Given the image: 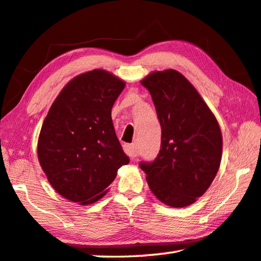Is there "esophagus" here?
<instances>
[{
    "instance_id": "obj_1",
    "label": "esophagus",
    "mask_w": 261,
    "mask_h": 261,
    "mask_svg": "<svg viewBox=\"0 0 261 261\" xmlns=\"http://www.w3.org/2000/svg\"><path fill=\"white\" fill-rule=\"evenodd\" d=\"M124 151H125V154L129 156L130 158H135L138 155V151L136 149L135 145H130V144L124 145Z\"/></svg>"
}]
</instances>
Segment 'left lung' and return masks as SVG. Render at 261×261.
<instances>
[{"label": "left lung", "mask_w": 261, "mask_h": 261, "mask_svg": "<svg viewBox=\"0 0 261 261\" xmlns=\"http://www.w3.org/2000/svg\"><path fill=\"white\" fill-rule=\"evenodd\" d=\"M140 83L149 90L162 127L160 154L152 163H140L148 186L167 206L192 205L208 190L221 165V127L178 71H154Z\"/></svg>", "instance_id": "obj_1"}]
</instances>
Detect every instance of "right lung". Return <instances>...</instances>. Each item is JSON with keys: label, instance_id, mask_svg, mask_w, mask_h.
Listing matches in <instances>:
<instances>
[{"label": "right lung", "instance_id": "obj_1", "mask_svg": "<svg viewBox=\"0 0 261 261\" xmlns=\"http://www.w3.org/2000/svg\"><path fill=\"white\" fill-rule=\"evenodd\" d=\"M125 83L106 70L74 76L53 101L38 137L39 164L54 190L90 205L129 164L115 135L112 107Z\"/></svg>", "mask_w": 261, "mask_h": 261}]
</instances>
